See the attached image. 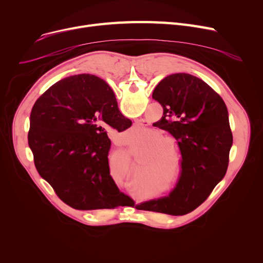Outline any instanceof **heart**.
<instances>
[{
    "label": "heart",
    "mask_w": 263,
    "mask_h": 263,
    "mask_svg": "<svg viewBox=\"0 0 263 263\" xmlns=\"http://www.w3.org/2000/svg\"><path fill=\"white\" fill-rule=\"evenodd\" d=\"M163 136L162 134L158 132H153L148 137L145 142V145H151L147 150L146 154L150 155L155 157V163H163L167 160V156L165 155V151H167L170 148V144L162 140Z\"/></svg>",
    "instance_id": "obj_1"
}]
</instances>
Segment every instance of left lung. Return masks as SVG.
<instances>
[{
  "label": "left lung",
  "mask_w": 263,
  "mask_h": 263,
  "mask_svg": "<svg viewBox=\"0 0 263 263\" xmlns=\"http://www.w3.org/2000/svg\"><path fill=\"white\" fill-rule=\"evenodd\" d=\"M153 98L163 106L154 123L170 132L180 150V176L168 196L151 199L137 209L184 215L210 196L224 178L232 145L227 107L205 82L189 73L164 78Z\"/></svg>",
  "instance_id": "1"
}]
</instances>
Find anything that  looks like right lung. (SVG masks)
<instances>
[{
  "mask_svg": "<svg viewBox=\"0 0 263 263\" xmlns=\"http://www.w3.org/2000/svg\"><path fill=\"white\" fill-rule=\"evenodd\" d=\"M131 124L104 80L85 73L63 79L41 95L32 109L29 145L36 170L74 209L134 204L109 174L106 134V128L121 132Z\"/></svg>",
  "mask_w": 263,
  "mask_h": 263,
  "instance_id": "1",
  "label": "right lung"
}]
</instances>
